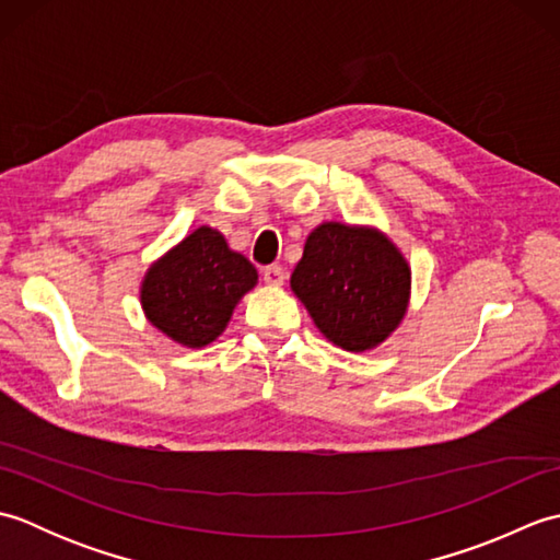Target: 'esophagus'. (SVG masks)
Returning a JSON list of instances; mask_svg holds the SVG:
<instances>
[{
	"instance_id": "esophagus-1",
	"label": "esophagus",
	"mask_w": 560,
	"mask_h": 560,
	"mask_svg": "<svg viewBox=\"0 0 560 560\" xmlns=\"http://www.w3.org/2000/svg\"><path fill=\"white\" fill-rule=\"evenodd\" d=\"M261 279H265L267 287H281V283L287 281V271H283V267L279 265H271L261 269Z\"/></svg>"
}]
</instances>
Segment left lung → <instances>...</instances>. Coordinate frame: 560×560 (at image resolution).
I'll return each instance as SVG.
<instances>
[{"mask_svg": "<svg viewBox=\"0 0 560 560\" xmlns=\"http://www.w3.org/2000/svg\"><path fill=\"white\" fill-rule=\"evenodd\" d=\"M291 291L335 347L361 353L401 325L411 267L383 231L325 221L307 235Z\"/></svg>", "mask_w": 560, "mask_h": 560, "instance_id": "left-lung-1", "label": "left lung"}]
</instances>
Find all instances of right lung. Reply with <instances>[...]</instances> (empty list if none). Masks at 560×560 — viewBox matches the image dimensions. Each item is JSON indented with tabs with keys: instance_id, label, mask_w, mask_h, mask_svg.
Returning <instances> with one entry per match:
<instances>
[{
	"instance_id": "add662e5",
	"label": "right lung",
	"mask_w": 560,
	"mask_h": 560,
	"mask_svg": "<svg viewBox=\"0 0 560 560\" xmlns=\"http://www.w3.org/2000/svg\"><path fill=\"white\" fill-rule=\"evenodd\" d=\"M257 287V269L209 225L183 237L147 269L141 307L149 323L187 349H201L229 327L235 305Z\"/></svg>"
}]
</instances>
